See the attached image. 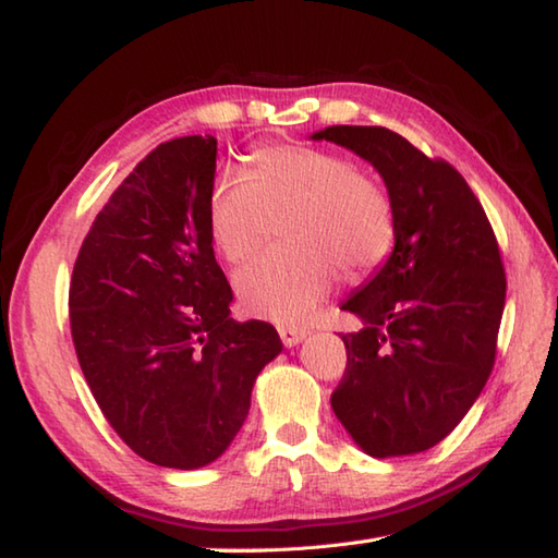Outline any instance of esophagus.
Here are the masks:
<instances>
[{"instance_id": "esophagus-1", "label": "esophagus", "mask_w": 558, "mask_h": 558, "mask_svg": "<svg viewBox=\"0 0 558 558\" xmlns=\"http://www.w3.org/2000/svg\"><path fill=\"white\" fill-rule=\"evenodd\" d=\"M278 333L282 338V342H286V348H294V345H300L306 336H310V330L298 328V326H278Z\"/></svg>"}]
</instances>
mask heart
<instances>
[{
	"label": "heart",
	"mask_w": 558,
	"mask_h": 558,
	"mask_svg": "<svg viewBox=\"0 0 558 558\" xmlns=\"http://www.w3.org/2000/svg\"><path fill=\"white\" fill-rule=\"evenodd\" d=\"M290 246L268 252L236 276L246 312L282 326L304 324L338 280V266L366 272L393 244V206L369 177L336 153L306 146L256 148L246 177L220 174L208 196V232L230 264L264 240L266 216L288 210Z\"/></svg>",
	"instance_id": "heart-1"
}]
</instances>
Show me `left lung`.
Masks as SVG:
<instances>
[{
	"label": "left lung",
	"instance_id": "obj_1",
	"mask_svg": "<svg viewBox=\"0 0 558 558\" xmlns=\"http://www.w3.org/2000/svg\"><path fill=\"white\" fill-rule=\"evenodd\" d=\"M374 165L393 206L386 264L340 304L364 324L340 336L348 366L330 408L372 458L436 446L492 374L506 276L484 208L462 174L384 126L312 134Z\"/></svg>",
	"mask_w": 558,
	"mask_h": 558
}]
</instances>
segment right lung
Segmentation results:
<instances>
[{
  "mask_svg": "<svg viewBox=\"0 0 558 558\" xmlns=\"http://www.w3.org/2000/svg\"><path fill=\"white\" fill-rule=\"evenodd\" d=\"M218 141L160 144L117 186L81 244L71 338L105 420L136 456L196 470L218 460L282 352L266 322L230 318L213 254L208 196Z\"/></svg>",
  "mask_w": 558,
  "mask_h": 558,
  "instance_id": "add662e5",
  "label": "right lung"
}]
</instances>
